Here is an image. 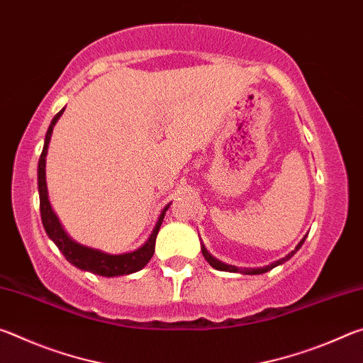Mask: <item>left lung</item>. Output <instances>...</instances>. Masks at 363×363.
Instances as JSON below:
<instances>
[{"mask_svg": "<svg viewBox=\"0 0 363 363\" xmlns=\"http://www.w3.org/2000/svg\"><path fill=\"white\" fill-rule=\"evenodd\" d=\"M306 237H307V235H306ZM306 237L296 245V248H294V250L291 251V253H288L285 257H281V259H279V261L270 262L269 266L256 267V269H238V267H235V266H232V264H225V262H223V261H219V259H216V257L208 253V250L205 248L203 243H201V253H203L205 259H206L208 262H210V266L214 267V269H218V270H224V272H238V274H245V275H259V274H264V272H269L270 269L277 267V266H280V264H284V262H286L288 259H290V257L294 256V253H296V251H298L301 247H303Z\"/></svg>", "mask_w": 363, "mask_h": 363, "instance_id": "1", "label": "left lung"}]
</instances>
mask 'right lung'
<instances>
[{"label":"right lung","instance_id":"1","mask_svg":"<svg viewBox=\"0 0 363 363\" xmlns=\"http://www.w3.org/2000/svg\"><path fill=\"white\" fill-rule=\"evenodd\" d=\"M65 107L60 110V112L54 116L51 125L48 128L46 138H45V147H43L40 162H38V192H40V211H41V220L43 225H45V230L48 237L57 245V248L62 251L65 259L69 261L73 266L86 270V272H93L96 275H102V277H118V275H130L138 272L143 267L147 266V262L150 261L153 256V251H155V240L158 235L160 227H162L164 213L168 211L171 203L163 208L162 213H160L158 220L155 227H153L152 233L147 238L143 247L138 250L130 251V253H121V255H110L106 251L96 250L84 247V245L72 240L69 233L64 230L62 224L57 218V214L54 213L51 201H49L48 196V186H46V155H48V147L51 143L52 130L56 126L57 120L62 116Z\"/></svg>","mask_w":363,"mask_h":363}]
</instances>
